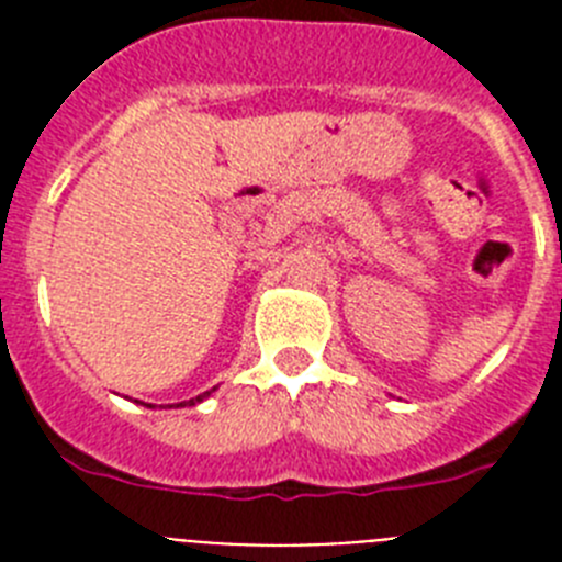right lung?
<instances>
[{"label": "right lung", "instance_id": "add662e5", "mask_svg": "<svg viewBox=\"0 0 562 562\" xmlns=\"http://www.w3.org/2000/svg\"><path fill=\"white\" fill-rule=\"evenodd\" d=\"M213 391H216V385H213L211 391H205V394H200V396H196V400H188V402H173V405H168V408H186V405H196V402H202V400H205V396H211ZM134 402H137V400H134ZM140 405H146V408H154L151 402H140Z\"/></svg>", "mask_w": 562, "mask_h": 562}]
</instances>
